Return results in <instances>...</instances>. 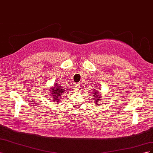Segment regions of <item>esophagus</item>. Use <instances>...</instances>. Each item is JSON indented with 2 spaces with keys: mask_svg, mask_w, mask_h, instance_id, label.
Returning a JSON list of instances; mask_svg holds the SVG:
<instances>
[{
  "mask_svg": "<svg viewBox=\"0 0 153 153\" xmlns=\"http://www.w3.org/2000/svg\"><path fill=\"white\" fill-rule=\"evenodd\" d=\"M80 88V85L79 84H76L75 85V90L79 91Z\"/></svg>",
  "mask_w": 153,
  "mask_h": 153,
  "instance_id": "esophagus-1",
  "label": "esophagus"
}]
</instances>
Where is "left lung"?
Returning <instances> with one entry per match:
<instances>
[{
	"label": "left lung",
	"mask_w": 153,
	"mask_h": 153,
	"mask_svg": "<svg viewBox=\"0 0 153 153\" xmlns=\"http://www.w3.org/2000/svg\"><path fill=\"white\" fill-rule=\"evenodd\" d=\"M94 97H95V98H96V97H97V98H96V99H94V100H96L95 102H97V103H98V101H99V100H100V97H101V95H98V92H96H96H94Z\"/></svg>",
	"instance_id": "1"
}]
</instances>
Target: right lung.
I'll return each mask as SVG.
<instances>
[{
    "label": "right lung",
    "mask_w": 153,
    "mask_h": 153,
    "mask_svg": "<svg viewBox=\"0 0 153 153\" xmlns=\"http://www.w3.org/2000/svg\"><path fill=\"white\" fill-rule=\"evenodd\" d=\"M57 85H55V87H53V89H52V91H50L51 94H52V96H53L52 100H53V101H59V97L62 94L64 93V91H65V88H62L61 85H59L58 84H55ZM58 102V101H57Z\"/></svg>",
    "instance_id": "right-lung-1"
}]
</instances>
